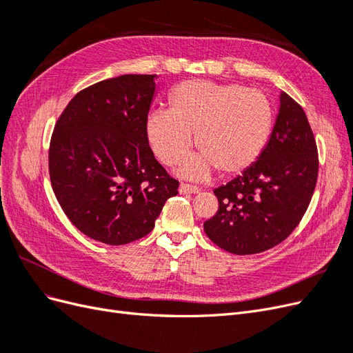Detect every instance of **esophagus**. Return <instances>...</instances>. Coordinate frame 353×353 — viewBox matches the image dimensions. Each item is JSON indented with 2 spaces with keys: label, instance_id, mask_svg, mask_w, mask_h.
I'll return each instance as SVG.
<instances>
[{
  "label": "esophagus",
  "instance_id": "esophagus-1",
  "mask_svg": "<svg viewBox=\"0 0 353 353\" xmlns=\"http://www.w3.org/2000/svg\"><path fill=\"white\" fill-rule=\"evenodd\" d=\"M178 191L181 194H196V193H199L200 188L196 185H190V184H181Z\"/></svg>",
  "mask_w": 353,
  "mask_h": 353
}]
</instances>
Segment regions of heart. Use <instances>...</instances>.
Returning a JSON list of instances; mask_svg holds the SVG:
<instances>
[{"label":"heart","instance_id":"1","mask_svg":"<svg viewBox=\"0 0 353 353\" xmlns=\"http://www.w3.org/2000/svg\"><path fill=\"white\" fill-rule=\"evenodd\" d=\"M272 108L258 90L193 79L181 82L169 110L147 116L145 135L160 162L174 166L194 144L200 150L179 168L187 178L205 179L213 169L237 175L249 169L268 143Z\"/></svg>","mask_w":353,"mask_h":353}]
</instances>
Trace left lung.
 <instances>
[{
    "mask_svg": "<svg viewBox=\"0 0 353 353\" xmlns=\"http://www.w3.org/2000/svg\"><path fill=\"white\" fill-rule=\"evenodd\" d=\"M318 178V150L303 109L280 94V109L258 160L213 190L215 216L203 223L206 236L234 254H254L284 241L311 203Z\"/></svg>",
    "mask_w": 353,
    "mask_h": 353,
    "instance_id": "1",
    "label": "left lung"
}]
</instances>
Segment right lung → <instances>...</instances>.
Wrapping results in <instances>:
<instances>
[{
  "instance_id": "obj_1",
  "label": "right lung",
  "mask_w": 353,
  "mask_h": 353,
  "mask_svg": "<svg viewBox=\"0 0 353 353\" xmlns=\"http://www.w3.org/2000/svg\"><path fill=\"white\" fill-rule=\"evenodd\" d=\"M156 74H121L79 91L51 137V187L85 236L121 245L147 236L179 183L145 135Z\"/></svg>"
}]
</instances>
